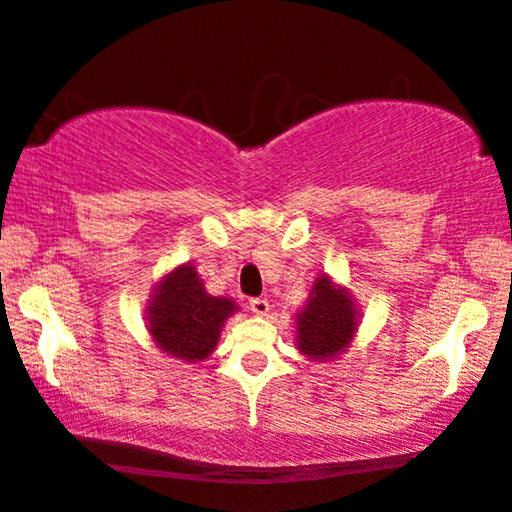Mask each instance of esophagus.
<instances>
[{"mask_svg": "<svg viewBox=\"0 0 512 512\" xmlns=\"http://www.w3.org/2000/svg\"><path fill=\"white\" fill-rule=\"evenodd\" d=\"M249 309L254 311L256 316H265L270 311V302L265 298H251L249 300Z\"/></svg>", "mask_w": 512, "mask_h": 512, "instance_id": "1", "label": "esophagus"}]
</instances>
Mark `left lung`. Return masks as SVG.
<instances>
[{"mask_svg": "<svg viewBox=\"0 0 512 512\" xmlns=\"http://www.w3.org/2000/svg\"><path fill=\"white\" fill-rule=\"evenodd\" d=\"M358 318L351 293L337 286L328 274H321L311 286L305 309L295 316L298 351L316 362L337 358L351 344Z\"/></svg>", "mask_w": 512, "mask_h": 512, "instance_id": "1", "label": "left lung"}]
</instances>
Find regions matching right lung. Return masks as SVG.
Returning a JSON list of instances; mask_svg holds the SVG:
<instances>
[{
	"label": "right lung",
	"instance_id": "obj_1",
	"mask_svg": "<svg viewBox=\"0 0 512 512\" xmlns=\"http://www.w3.org/2000/svg\"><path fill=\"white\" fill-rule=\"evenodd\" d=\"M235 311L233 300L207 293L196 268L187 263L166 274L152 291L147 328L161 351L198 362L214 351L221 328Z\"/></svg>",
	"mask_w": 512,
	"mask_h": 512
}]
</instances>
